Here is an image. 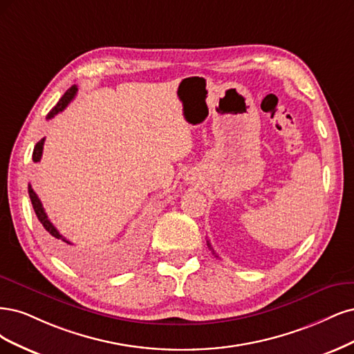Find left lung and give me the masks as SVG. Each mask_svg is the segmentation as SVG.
Returning <instances> with one entry per match:
<instances>
[{"mask_svg": "<svg viewBox=\"0 0 354 354\" xmlns=\"http://www.w3.org/2000/svg\"><path fill=\"white\" fill-rule=\"evenodd\" d=\"M207 245H209V248H210L212 252H213V248H212V245H210V243H209V241H207ZM213 254H214V257H218V256H216V253H214V252H213Z\"/></svg>", "mask_w": 354, "mask_h": 354, "instance_id": "left-lung-1", "label": "left lung"}]
</instances>
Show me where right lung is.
Instances as JSON below:
<instances>
[{
	"instance_id": "1",
	"label": "right lung",
	"mask_w": 354,
	"mask_h": 354,
	"mask_svg": "<svg viewBox=\"0 0 354 354\" xmlns=\"http://www.w3.org/2000/svg\"><path fill=\"white\" fill-rule=\"evenodd\" d=\"M76 93H77V86H76V85H73V86H71L69 89H67L66 93H64V95L60 98V101L55 104V107L48 113L47 119H51V118H54V116L57 115V113L63 111V110L67 107V104H69V102L75 98ZM44 141H45V138H42L39 142H37L35 148H33L32 160L35 162V163L39 162L41 157H42ZM28 191H29V197H30V201H32L33 210H35V213H37V218H38V221L42 223V226L45 227V231H47V232L51 235L53 241H54V245H55V248H57V252H59V253H60L63 257H66V259H69V260H77V256L73 253V248H72L73 244H72L71 241H67V239H66L59 231L55 230V226L48 221V216H47V213H45V210H44V207H42V203H41V200L38 198L37 192L32 189L30 184H29V187H28Z\"/></svg>"
}]
</instances>
